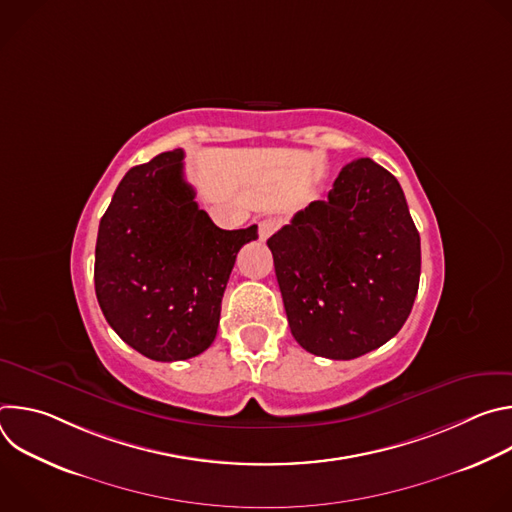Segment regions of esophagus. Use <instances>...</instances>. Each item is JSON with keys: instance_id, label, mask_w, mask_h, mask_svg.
I'll return each instance as SVG.
<instances>
[{"instance_id": "34e87169", "label": "esophagus", "mask_w": 512, "mask_h": 512, "mask_svg": "<svg viewBox=\"0 0 512 512\" xmlns=\"http://www.w3.org/2000/svg\"><path fill=\"white\" fill-rule=\"evenodd\" d=\"M279 229V221L277 218H263V221L259 223V239L261 241H267L275 231Z\"/></svg>"}]
</instances>
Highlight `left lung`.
Masks as SVG:
<instances>
[{
  "label": "left lung",
  "mask_w": 512,
  "mask_h": 512,
  "mask_svg": "<svg viewBox=\"0 0 512 512\" xmlns=\"http://www.w3.org/2000/svg\"><path fill=\"white\" fill-rule=\"evenodd\" d=\"M289 330L302 348L350 360L391 340L411 314L419 233L397 178L371 158L342 168L267 241Z\"/></svg>",
  "instance_id": "1"
}]
</instances>
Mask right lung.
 Listing matches in <instances>:
<instances>
[{"mask_svg": "<svg viewBox=\"0 0 512 512\" xmlns=\"http://www.w3.org/2000/svg\"><path fill=\"white\" fill-rule=\"evenodd\" d=\"M184 180V152L131 168L105 210L95 247V291L109 326L160 362L204 352L239 249L257 227L223 231Z\"/></svg>", "mask_w": 512, "mask_h": 512, "instance_id": "obj_1", "label": "right lung"}]
</instances>
